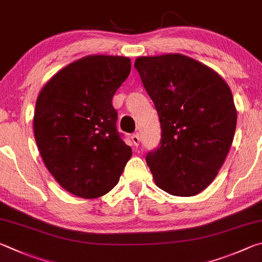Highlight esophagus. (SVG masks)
I'll return each instance as SVG.
<instances>
[{"mask_svg":"<svg viewBox=\"0 0 262 262\" xmlns=\"http://www.w3.org/2000/svg\"><path fill=\"white\" fill-rule=\"evenodd\" d=\"M131 139H132V143H134V145L136 146V147H138L139 144H140V137H139V134H135L131 136Z\"/></svg>","mask_w":262,"mask_h":262,"instance_id":"esophagus-1","label":"esophagus"}]
</instances>
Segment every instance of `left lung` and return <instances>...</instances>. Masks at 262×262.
<instances>
[{
  "label": "left lung",
  "instance_id": "1",
  "mask_svg": "<svg viewBox=\"0 0 262 262\" xmlns=\"http://www.w3.org/2000/svg\"><path fill=\"white\" fill-rule=\"evenodd\" d=\"M135 68L161 124L146 162L167 193L191 196L216 177L235 136L231 91L216 72L181 54L139 57Z\"/></svg>",
  "mask_w": 262,
  "mask_h": 262
}]
</instances>
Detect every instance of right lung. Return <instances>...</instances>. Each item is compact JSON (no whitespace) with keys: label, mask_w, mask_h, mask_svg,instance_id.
<instances>
[{"label":"right lung","mask_w":262,"mask_h":262,"mask_svg":"<svg viewBox=\"0 0 262 262\" xmlns=\"http://www.w3.org/2000/svg\"><path fill=\"white\" fill-rule=\"evenodd\" d=\"M130 71V58L93 55L63 68L40 92L36 145L49 172L72 194L91 199L108 193L131 158L112 103Z\"/></svg>","instance_id":"1"}]
</instances>
